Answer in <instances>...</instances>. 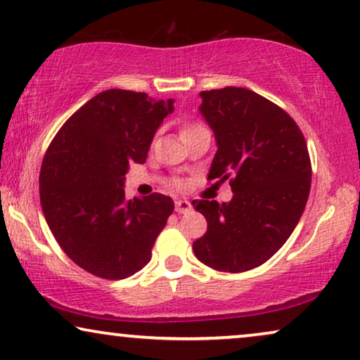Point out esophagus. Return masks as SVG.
<instances>
[{"label": "esophagus", "mask_w": 360, "mask_h": 360, "mask_svg": "<svg viewBox=\"0 0 360 360\" xmlns=\"http://www.w3.org/2000/svg\"><path fill=\"white\" fill-rule=\"evenodd\" d=\"M175 211H176V213H180V214L190 213L191 203H190V201H186V200H176L175 201Z\"/></svg>", "instance_id": "1"}]
</instances>
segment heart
Here are the masks:
<instances>
[{"label":"heart","instance_id":"1","mask_svg":"<svg viewBox=\"0 0 360 360\" xmlns=\"http://www.w3.org/2000/svg\"><path fill=\"white\" fill-rule=\"evenodd\" d=\"M200 129H205L203 126L198 124V122H185L184 126H181V136H186V134H191V132H196Z\"/></svg>","mask_w":360,"mask_h":360}]
</instances>
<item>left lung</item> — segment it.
<instances>
[{"mask_svg":"<svg viewBox=\"0 0 360 360\" xmlns=\"http://www.w3.org/2000/svg\"><path fill=\"white\" fill-rule=\"evenodd\" d=\"M200 96L218 146L208 180H229L234 195L221 205L191 201L208 223L193 252L219 272H245L267 262L302 218L311 186L307 141L288 112L248 88Z\"/></svg>","mask_w":360,"mask_h":360,"instance_id":"obj_1","label":"left lung"}]
</instances>
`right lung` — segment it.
I'll return each mask as SVG.
<instances>
[{"label":"right lung","instance_id":"1","mask_svg":"<svg viewBox=\"0 0 360 360\" xmlns=\"http://www.w3.org/2000/svg\"><path fill=\"white\" fill-rule=\"evenodd\" d=\"M174 100L106 90L65 121L39 176L44 216L63 252L86 272L121 280L149 264L157 236L174 211L170 196L126 200L129 164H144Z\"/></svg>","mask_w":360,"mask_h":360}]
</instances>
